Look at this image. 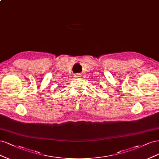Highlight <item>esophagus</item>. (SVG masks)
Wrapping results in <instances>:
<instances>
[{
  "instance_id": "esophagus-1",
  "label": "esophagus",
  "mask_w": 159,
  "mask_h": 159,
  "mask_svg": "<svg viewBox=\"0 0 159 159\" xmlns=\"http://www.w3.org/2000/svg\"><path fill=\"white\" fill-rule=\"evenodd\" d=\"M75 78H79V77H81V74L80 73H76V74H75Z\"/></svg>"
}]
</instances>
